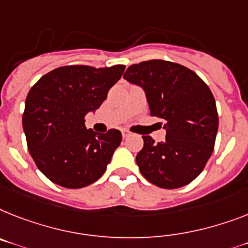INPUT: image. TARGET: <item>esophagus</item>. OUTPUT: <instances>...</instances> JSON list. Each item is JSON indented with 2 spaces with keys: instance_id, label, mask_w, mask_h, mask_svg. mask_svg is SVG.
Returning a JSON list of instances; mask_svg holds the SVG:
<instances>
[{
  "instance_id": "1",
  "label": "esophagus",
  "mask_w": 248,
  "mask_h": 248,
  "mask_svg": "<svg viewBox=\"0 0 248 248\" xmlns=\"http://www.w3.org/2000/svg\"><path fill=\"white\" fill-rule=\"evenodd\" d=\"M122 134H123V138H128V137L132 136V132H129V130H122Z\"/></svg>"
}]
</instances>
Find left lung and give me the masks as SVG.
Segmentation results:
<instances>
[{
  "label": "left lung",
  "instance_id": "obj_1",
  "mask_svg": "<svg viewBox=\"0 0 248 248\" xmlns=\"http://www.w3.org/2000/svg\"><path fill=\"white\" fill-rule=\"evenodd\" d=\"M123 77L144 90L151 115L165 122V142L143 136L144 146L136 157L142 175L162 189L190 184L212 156L218 132L208 85L191 69L162 59L132 64Z\"/></svg>",
  "mask_w": 248,
  "mask_h": 248
}]
</instances>
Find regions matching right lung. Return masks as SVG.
<instances>
[{
	"mask_svg": "<svg viewBox=\"0 0 248 248\" xmlns=\"http://www.w3.org/2000/svg\"><path fill=\"white\" fill-rule=\"evenodd\" d=\"M125 65L105 68L64 65L44 75L25 101L22 128L38 169L52 183L81 189L99 180L122 142V133L105 134L85 126L122 77Z\"/></svg>",
	"mask_w": 248,
	"mask_h": 248,
	"instance_id": "obj_1",
	"label": "right lung"
}]
</instances>
